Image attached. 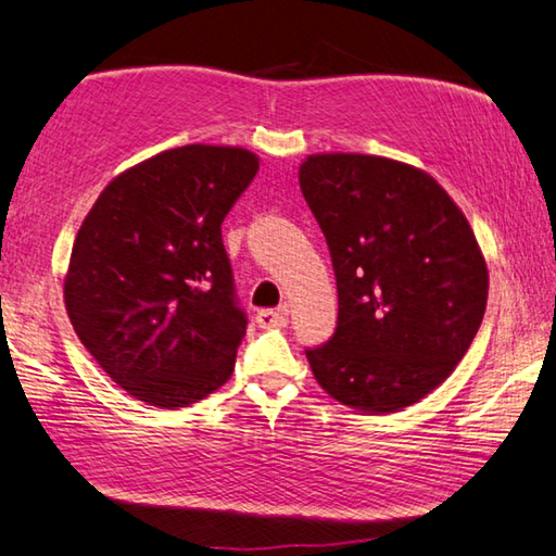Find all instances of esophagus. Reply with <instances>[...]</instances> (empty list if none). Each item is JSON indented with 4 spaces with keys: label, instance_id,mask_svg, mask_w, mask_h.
Masks as SVG:
<instances>
[{
    "label": "esophagus",
    "instance_id": "esophagus-1",
    "mask_svg": "<svg viewBox=\"0 0 556 556\" xmlns=\"http://www.w3.org/2000/svg\"><path fill=\"white\" fill-rule=\"evenodd\" d=\"M260 328H281L287 326V308H262L257 311Z\"/></svg>",
    "mask_w": 556,
    "mask_h": 556
}]
</instances>
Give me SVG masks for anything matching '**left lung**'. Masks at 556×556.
<instances>
[{
    "label": "left lung",
    "instance_id": "1",
    "mask_svg": "<svg viewBox=\"0 0 556 556\" xmlns=\"http://www.w3.org/2000/svg\"><path fill=\"white\" fill-rule=\"evenodd\" d=\"M299 185L326 236L338 328L306 350L320 389L367 416L426 399L467 355L489 269L467 216L422 169L359 153L308 155Z\"/></svg>",
    "mask_w": 556,
    "mask_h": 556
}]
</instances>
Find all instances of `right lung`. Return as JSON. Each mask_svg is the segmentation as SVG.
<instances>
[{
	"instance_id": "right-lung-1",
	"label": "right lung",
	"mask_w": 556,
	"mask_h": 556,
	"mask_svg": "<svg viewBox=\"0 0 556 556\" xmlns=\"http://www.w3.org/2000/svg\"><path fill=\"white\" fill-rule=\"evenodd\" d=\"M260 169L238 146H181L104 187L77 230L65 308L128 396L185 408L224 387L245 336L220 238Z\"/></svg>"
}]
</instances>
